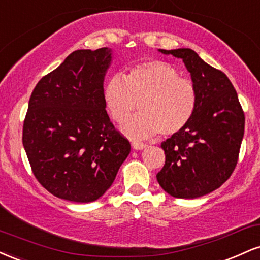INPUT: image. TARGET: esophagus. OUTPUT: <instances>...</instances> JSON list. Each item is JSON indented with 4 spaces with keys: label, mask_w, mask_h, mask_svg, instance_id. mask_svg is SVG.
<instances>
[{
    "label": "esophagus",
    "mask_w": 260,
    "mask_h": 260,
    "mask_svg": "<svg viewBox=\"0 0 260 260\" xmlns=\"http://www.w3.org/2000/svg\"><path fill=\"white\" fill-rule=\"evenodd\" d=\"M131 146H133V148L136 149V151H140V149H143V148L146 147L145 143L137 142V141H134L133 143H131Z\"/></svg>",
    "instance_id": "obj_1"
}]
</instances>
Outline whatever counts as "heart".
<instances>
[{
	"label": "heart",
	"instance_id": "heart-1",
	"mask_svg": "<svg viewBox=\"0 0 260 260\" xmlns=\"http://www.w3.org/2000/svg\"><path fill=\"white\" fill-rule=\"evenodd\" d=\"M103 99L117 123L126 120L139 102L141 113L129 119L121 131L133 139H149L158 133L170 136L184 129L196 111L197 91L172 64L152 59L131 67L124 76H112Z\"/></svg>",
	"mask_w": 260,
	"mask_h": 260
}]
</instances>
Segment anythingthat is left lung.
I'll list each match as a JSON object with an SVG mask.
<instances>
[{
	"mask_svg": "<svg viewBox=\"0 0 260 260\" xmlns=\"http://www.w3.org/2000/svg\"><path fill=\"white\" fill-rule=\"evenodd\" d=\"M159 52L185 63L196 87L197 106L190 123L161 142L166 164L157 180L173 197H202L220 187L235 170L245 134V113L228 76L193 50Z\"/></svg>",
	"mask_w": 260,
	"mask_h": 260,
	"instance_id": "1",
	"label": "left lung"
}]
</instances>
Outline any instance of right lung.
Instances as JSON below:
<instances>
[{"mask_svg":"<svg viewBox=\"0 0 260 260\" xmlns=\"http://www.w3.org/2000/svg\"><path fill=\"white\" fill-rule=\"evenodd\" d=\"M111 60L108 47L74 51L38 82L29 100L24 149L38 181L62 200H99L130 153L103 99Z\"/></svg>","mask_w":260,"mask_h":260,"instance_id":"add662e5","label":"right lung"}]
</instances>
